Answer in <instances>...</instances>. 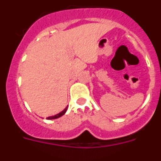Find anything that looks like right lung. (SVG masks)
I'll return each instance as SVG.
<instances>
[{
  "label": "right lung",
  "instance_id": "right-lung-1",
  "mask_svg": "<svg viewBox=\"0 0 161 161\" xmlns=\"http://www.w3.org/2000/svg\"><path fill=\"white\" fill-rule=\"evenodd\" d=\"M67 109H68V106H67L66 108H65L64 110H62L61 112H59V114H57L54 115V116H50V117L47 118V119H59V118H60L61 116H63L64 114L65 113H66Z\"/></svg>",
  "mask_w": 161,
  "mask_h": 161
}]
</instances>
